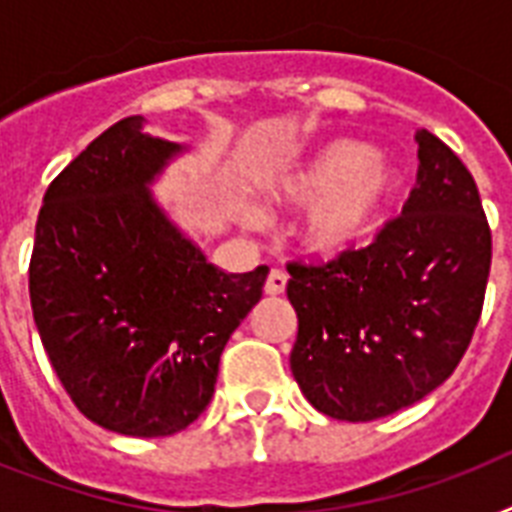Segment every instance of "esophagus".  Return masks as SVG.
<instances>
[{
	"label": "esophagus",
	"instance_id": "1",
	"mask_svg": "<svg viewBox=\"0 0 512 512\" xmlns=\"http://www.w3.org/2000/svg\"><path fill=\"white\" fill-rule=\"evenodd\" d=\"M287 289V273L279 271V268H273L268 273V279H265V295H281Z\"/></svg>",
	"mask_w": 512,
	"mask_h": 512
}]
</instances>
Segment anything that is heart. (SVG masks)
Listing matches in <instances>:
<instances>
[{
	"label": "heart",
	"mask_w": 512,
	"mask_h": 512,
	"mask_svg": "<svg viewBox=\"0 0 512 512\" xmlns=\"http://www.w3.org/2000/svg\"><path fill=\"white\" fill-rule=\"evenodd\" d=\"M398 177L374 148L358 140H329L303 162L263 185L268 204L281 212L308 209L300 223V244L308 255L332 260L361 247L380 223L396 193ZM247 228H260L257 207H244Z\"/></svg>",
	"instance_id": "obj_1"
}]
</instances>
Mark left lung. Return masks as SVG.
<instances>
[{
    "mask_svg": "<svg viewBox=\"0 0 512 512\" xmlns=\"http://www.w3.org/2000/svg\"><path fill=\"white\" fill-rule=\"evenodd\" d=\"M414 140L417 185L374 244L327 265H287L297 313L289 366L335 420L417 404L457 369L481 319L492 231L476 180L436 135Z\"/></svg>",
    "mask_w": 512,
    "mask_h": 512,
    "instance_id": "left-lung-1",
    "label": "left lung"
}]
</instances>
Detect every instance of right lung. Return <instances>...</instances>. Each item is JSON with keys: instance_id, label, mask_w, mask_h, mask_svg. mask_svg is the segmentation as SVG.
<instances>
[{"instance_id": "obj_1", "label": "right lung", "mask_w": 512, "mask_h": 512, "mask_svg": "<svg viewBox=\"0 0 512 512\" xmlns=\"http://www.w3.org/2000/svg\"><path fill=\"white\" fill-rule=\"evenodd\" d=\"M185 151L127 116L52 180L36 220L28 292L47 358L76 409L122 436H172L207 409L268 276L220 271L154 199Z\"/></svg>"}]
</instances>
